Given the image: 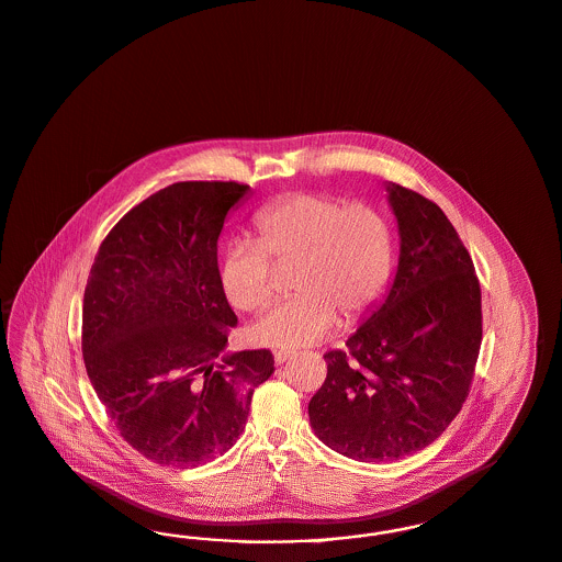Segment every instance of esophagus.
<instances>
[{"label":"esophagus","instance_id":"obj_1","mask_svg":"<svg viewBox=\"0 0 562 562\" xmlns=\"http://www.w3.org/2000/svg\"><path fill=\"white\" fill-rule=\"evenodd\" d=\"M292 356H294V351H292V349H280V351H276V353H273V360H276V363L280 366V363H284L289 358H292Z\"/></svg>","mask_w":562,"mask_h":562}]
</instances>
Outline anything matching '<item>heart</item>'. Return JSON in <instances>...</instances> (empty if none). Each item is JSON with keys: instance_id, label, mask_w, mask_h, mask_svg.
<instances>
[{"instance_id": "obj_1", "label": "heart", "mask_w": 562, "mask_h": 562, "mask_svg": "<svg viewBox=\"0 0 562 562\" xmlns=\"http://www.w3.org/2000/svg\"><path fill=\"white\" fill-rule=\"evenodd\" d=\"M257 240L225 248L217 278L225 299L263 310L276 292V266L294 263L291 299L273 305L250 330L261 345H314L337 328L340 314L360 319L381 303L395 266V234L386 213L366 201L296 192L261 209Z\"/></svg>"}]
</instances>
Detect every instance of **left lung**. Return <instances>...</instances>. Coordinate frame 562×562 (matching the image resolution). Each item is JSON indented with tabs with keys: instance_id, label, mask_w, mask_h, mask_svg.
Returning <instances> with one entry per match:
<instances>
[{
	"instance_id": "8db88e82",
	"label": "left lung",
	"mask_w": 562,
	"mask_h": 562,
	"mask_svg": "<svg viewBox=\"0 0 562 562\" xmlns=\"http://www.w3.org/2000/svg\"><path fill=\"white\" fill-rule=\"evenodd\" d=\"M400 225V266L381 307L347 351H328L310 402L315 435L360 462L400 460L430 446L471 393L483 338L471 255L427 196L389 183Z\"/></svg>"
}]
</instances>
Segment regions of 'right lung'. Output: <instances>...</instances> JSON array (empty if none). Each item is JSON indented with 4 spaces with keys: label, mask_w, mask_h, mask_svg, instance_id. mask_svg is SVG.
I'll list each match as a JSON object with an SVG mask.
<instances>
[{
    "label": "right lung",
    "mask_w": 562,
    "mask_h": 562,
    "mask_svg": "<svg viewBox=\"0 0 562 562\" xmlns=\"http://www.w3.org/2000/svg\"><path fill=\"white\" fill-rule=\"evenodd\" d=\"M247 192L238 181L171 183L116 222L91 266L81 328L91 386L121 437L160 467L232 448L273 374L270 349L222 356L238 317L220 286L217 240Z\"/></svg>",
    "instance_id": "add662e5"
}]
</instances>
